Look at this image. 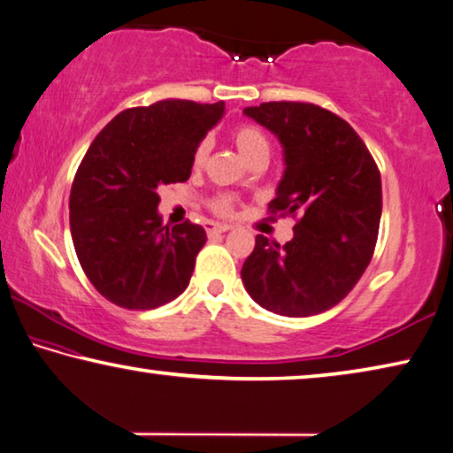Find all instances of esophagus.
I'll return each mask as SVG.
<instances>
[{"mask_svg":"<svg viewBox=\"0 0 453 453\" xmlns=\"http://www.w3.org/2000/svg\"><path fill=\"white\" fill-rule=\"evenodd\" d=\"M207 234H226V232H229V227L227 224H215V221H207Z\"/></svg>","mask_w":453,"mask_h":453,"instance_id":"1","label":"esophagus"}]
</instances>
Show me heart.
Here are the masks:
<instances>
[{
	"label": "heart",
	"mask_w": 453,
	"mask_h": 453,
	"mask_svg": "<svg viewBox=\"0 0 453 453\" xmlns=\"http://www.w3.org/2000/svg\"><path fill=\"white\" fill-rule=\"evenodd\" d=\"M232 138H234L235 148H238L240 157L244 158L246 162H252V160H258V158L268 160V154H270L268 138L265 136V132L258 130V127L240 126V127H235V130H234ZM207 154H209V144H207V142H201V144L197 146V150H195L193 165L195 166L203 165V162L207 160ZM219 209H221V211H227L229 201L221 199Z\"/></svg>",
	"instance_id": "1"
}]
</instances>
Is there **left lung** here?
I'll list each match as a JSON object with an SVG mask.
<instances>
[{"mask_svg": "<svg viewBox=\"0 0 453 453\" xmlns=\"http://www.w3.org/2000/svg\"><path fill=\"white\" fill-rule=\"evenodd\" d=\"M244 116L282 146L285 171L268 207L301 219L285 246L256 235L242 282L266 311H327L352 291L372 258L382 215L376 162L354 127L319 105L270 101L246 107Z\"/></svg>", "mask_w": 453, "mask_h": 453, "instance_id": "obj_1", "label": "left lung"}]
</instances>
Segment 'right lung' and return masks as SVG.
Here are the masks:
<instances>
[{
	"label": "right lung",
	"instance_id": "obj_1",
	"mask_svg": "<svg viewBox=\"0 0 453 453\" xmlns=\"http://www.w3.org/2000/svg\"><path fill=\"white\" fill-rule=\"evenodd\" d=\"M224 113V101L165 99L121 111L91 142L71 188V238L107 301L146 311L188 287L205 229L162 224L158 187L191 177L195 150Z\"/></svg>",
	"mask_w": 453,
	"mask_h": 453
}]
</instances>
